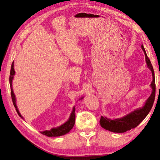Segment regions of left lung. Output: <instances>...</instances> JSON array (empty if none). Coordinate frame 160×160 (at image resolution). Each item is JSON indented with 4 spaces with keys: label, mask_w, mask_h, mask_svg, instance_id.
Wrapping results in <instances>:
<instances>
[{
    "label": "left lung",
    "mask_w": 160,
    "mask_h": 160,
    "mask_svg": "<svg viewBox=\"0 0 160 160\" xmlns=\"http://www.w3.org/2000/svg\"><path fill=\"white\" fill-rule=\"evenodd\" d=\"M142 49L143 50L145 55L146 62L147 64V67L151 71L152 81L151 84V87L152 88V93L148 99L146 100L144 106L141 108H138L137 109L131 111L125 116L111 120L110 118H107L105 116H101L100 124L101 127L106 130H108L113 132H124L127 131H130L131 129L134 128L140 124L143 121L144 119L147 116L149 112L151 110V108L153 105L155 96V73L153 68L151 64L150 60L147 56L146 51L143 45H142Z\"/></svg>",
    "instance_id": "8db88e82"
}]
</instances>
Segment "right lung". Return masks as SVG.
Instances as JSON below:
<instances>
[{
  "mask_svg": "<svg viewBox=\"0 0 160 160\" xmlns=\"http://www.w3.org/2000/svg\"><path fill=\"white\" fill-rule=\"evenodd\" d=\"M14 75H15V71H14V68H13V62L11 67V71H10V76H9V84H10V87H11L12 99L13 106H14L16 108L17 113L18 114V115L20 118H22L24 120L23 117L20 113V112L18 109V107H17L16 96L14 93H13V91L12 89V81H13V78H14ZM83 98L84 97L81 98L80 100L83 99ZM75 111H76V106H74L73 107V110L71 111L69 118L68 119V120L66 122H64V124L59 126V127H56V128H52L51 130L40 131V132H41L42 135H45L46 136H48V137H58V136H61V135H64L68 133V132H69L71 129L73 128L75 124V120H76V114H75Z\"/></svg>",
  "mask_w": 160,
  "mask_h": 160,
  "instance_id": "obj_1",
  "label": "right lung"
}]
</instances>
